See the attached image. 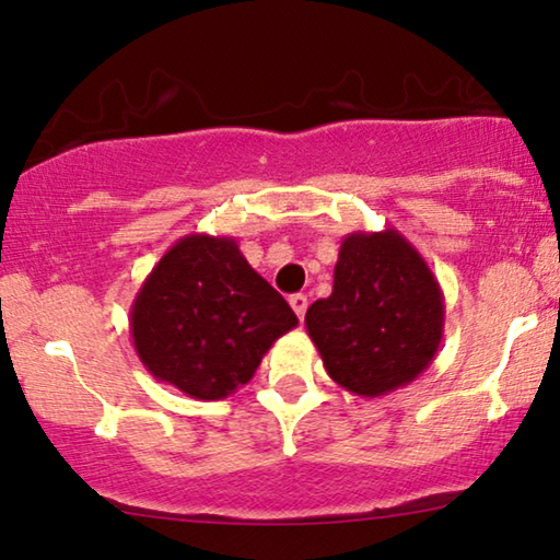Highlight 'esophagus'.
Instances as JSON below:
<instances>
[{
	"label": "esophagus",
	"mask_w": 560,
	"mask_h": 560,
	"mask_svg": "<svg viewBox=\"0 0 560 560\" xmlns=\"http://www.w3.org/2000/svg\"><path fill=\"white\" fill-rule=\"evenodd\" d=\"M290 308H293V311H295V316L303 320L305 311H308V295H303V293L290 295Z\"/></svg>",
	"instance_id": "esophagus-1"
}]
</instances>
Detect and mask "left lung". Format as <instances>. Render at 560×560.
<instances>
[{
  "label": "left lung",
  "instance_id": "1",
  "mask_svg": "<svg viewBox=\"0 0 560 560\" xmlns=\"http://www.w3.org/2000/svg\"><path fill=\"white\" fill-rule=\"evenodd\" d=\"M443 293L420 252L397 232H351L334 290L305 313V328L336 385L380 397L428 370L443 339Z\"/></svg>",
  "mask_w": 560,
  "mask_h": 560
}]
</instances>
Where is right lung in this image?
<instances>
[{
    "mask_svg": "<svg viewBox=\"0 0 560 560\" xmlns=\"http://www.w3.org/2000/svg\"><path fill=\"white\" fill-rule=\"evenodd\" d=\"M298 326L278 290L232 236L188 234L160 257L129 311L148 372L196 400H224L255 377L267 349Z\"/></svg>",
    "mask_w": 560,
    "mask_h": 560,
    "instance_id": "right-lung-1",
    "label": "right lung"
}]
</instances>
